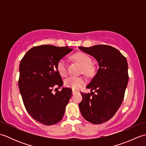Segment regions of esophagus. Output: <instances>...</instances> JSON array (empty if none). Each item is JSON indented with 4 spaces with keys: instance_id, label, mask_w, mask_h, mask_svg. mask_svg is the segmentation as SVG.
Instances as JSON below:
<instances>
[{
    "instance_id": "obj_1",
    "label": "esophagus",
    "mask_w": 146,
    "mask_h": 146,
    "mask_svg": "<svg viewBox=\"0 0 146 146\" xmlns=\"http://www.w3.org/2000/svg\"><path fill=\"white\" fill-rule=\"evenodd\" d=\"M76 93V91H75V90H72V94L73 95H75V94Z\"/></svg>"
}]
</instances>
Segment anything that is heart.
<instances>
[{"instance_id":"b5f03b06","label":"heart","mask_w":146,"mask_h":146,"mask_svg":"<svg viewBox=\"0 0 146 146\" xmlns=\"http://www.w3.org/2000/svg\"><path fill=\"white\" fill-rule=\"evenodd\" d=\"M73 58L83 67V73L86 76H92L95 72V68L92 66V59L85 53L78 52L73 56ZM57 69L61 76L67 75V66L66 61L61 59L57 63ZM85 80L82 77L71 76L65 80V85L67 87L72 88L73 90H78L85 84Z\"/></svg>"}]
</instances>
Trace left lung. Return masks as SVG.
Instances as JSON below:
<instances>
[{
	"instance_id": "obj_1",
	"label": "left lung",
	"mask_w": 146,
	"mask_h": 146,
	"mask_svg": "<svg viewBox=\"0 0 146 146\" xmlns=\"http://www.w3.org/2000/svg\"><path fill=\"white\" fill-rule=\"evenodd\" d=\"M80 50L94 56L98 61L97 73L86 88L90 94L81 93L79 104L84 119L94 124H100L112 118L122 104L129 81L126 58L113 47L95 45Z\"/></svg>"
}]
</instances>
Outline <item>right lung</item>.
<instances>
[{
    "instance_id": "obj_1",
    "label": "right lung",
    "mask_w": 146,
    "mask_h": 146,
    "mask_svg": "<svg viewBox=\"0 0 146 146\" xmlns=\"http://www.w3.org/2000/svg\"><path fill=\"white\" fill-rule=\"evenodd\" d=\"M72 50L68 46H35L21 60L19 88L24 105L30 115L44 125H54L63 119L72 95L70 88L52 92L54 88H60L63 85L58 62Z\"/></svg>"
}]
</instances>
